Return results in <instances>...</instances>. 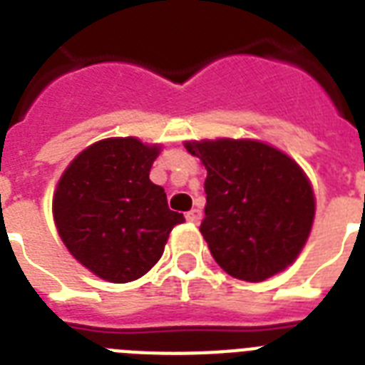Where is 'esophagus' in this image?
Listing matches in <instances>:
<instances>
[{
	"mask_svg": "<svg viewBox=\"0 0 365 365\" xmlns=\"http://www.w3.org/2000/svg\"><path fill=\"white\" fill-rule=\"evenodd\" d=\"M187 222L191 223H199L200 222V217H202V212L199 210V208H191V210L187 212Z\"/></svg>",
	"mask_w": 365,
	"mask_h": 365,
	"instance_id": "34e87169",
	"label": "esophagus"
}]
</instances>
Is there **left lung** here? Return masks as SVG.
<instances>
[{
	"instance_id": "8db88e82",
	"label": "left lung",
	"mask_w": 365,
	"mask_h": 365,
	"mask_svg": "<svg viewBox=\"0 0 365 365\" xmlns=\"http://www.w3.org/2000/svg\"><path fill=\"white\" fill-rule=\"evenodd\" d=\"M206 168L200 233L231 277L263 282L297 259L314 222V191L292 157L259 140L183 143Z\"/></svg>"
}]
</instances>
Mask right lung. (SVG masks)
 Listing matches in <instances>:
<instances>
[{"label":"right lung","mask_w":365,"mask_h":365,"mask_svg":"<svg viewBox=\"0 0 365 365\" xmlns=\"http://www.w3.org/2000/svg\"><path fill=\"white\" fill-rule=\"evenodd\" d=\"M160 145L106 138L88 145L60 176L53 217L70 254L108 282L143 277L160 259L168 235L183 223L165 189L149 180Z\"/></svg>","instance_id":"right-lung-1"}]
</instances>
